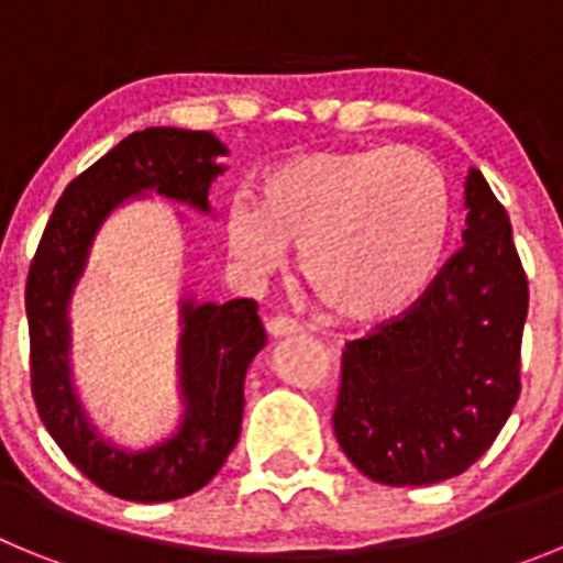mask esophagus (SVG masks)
Instances as JSON below:
<instances>
[{
  "label": "esophagus",
  "instance_id": "34e87169",
  "mask_svg": "<svg viewBox=\"0 0 563 563\" xmlns=\"http://www.w3.org/2000/svg\"><path fill=\"white\" fill-rule=\"evenodd\" d=\"M267 332H271L273 338L298 335V332H301V324H298L296 318H290V316H273L271 321H267Z\"/></svg>",
  "mask_w": 563,
  "mask_h": 563
}]
</instances>
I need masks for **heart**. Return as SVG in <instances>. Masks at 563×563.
Segmentation results:
<instances>
[{"mask_svg": "<svg viewBox=\"0 0 563 563\" xmlns=\"http://www.w3.org/2000/svg\"><path fill=\"white\" fill-rule=\"evenodd\" d=\"M454 222L451 183L431 154L409 146L316 152L278 166L258 206L233 200L225 236L253 276L301 247L312 296L341 318L400 312L434 282Z\"/></svg>", "mask_w": 563, "mask_h": 563, "instance_id": "b5f03b06", "label": "heart"}]
</instances>
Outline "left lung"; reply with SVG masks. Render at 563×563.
I'll return each instance as SVG.
<instances>
[{
  "instance_id": "obj_1",
  "label": "left lung",
  "mask_w": 563,
  "mask_h": 563,
  "mask_svg": "<svg viewBox=\"0 0 563 563\" xmlns=\"http://www.w3.org/2000/svg\"><path fill=\"white\" fill-rule=\"evenodd\" d=\"M465 245L409 310L346 343L338 445L391 487L460 476L496 440L521 391L527 276L514 228L479 168L465 180Z\"/></svg>"
}]
</instances>
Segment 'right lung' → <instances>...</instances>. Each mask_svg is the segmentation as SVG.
<instances>
[{
    "instance_id": "obj_1",
    "label": "right lung",
    "mask_w": 563,
    "mask_h": 563,
    "mask_svg": "<svg viewBox=\"0 0 563 563\" xmlns=\"http://www.w3.org/2000/svg\"><path fill=\"white\" fill-rule=\"evenodd\" d=\"M228 154L211 132L152 126L129 134L64 188L30 262L24 310L30 327V383L44 429L67 460L101 490L129 501H172L217 476L242 431L245 372L267 343L253 298L225 305L183 301L180 429L146 451L101 440L84 415L69 375V298L87 267L98 228L134 194L208 208V188Z\"/></svg>"
}]
</instances>
